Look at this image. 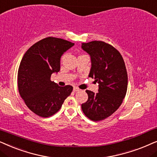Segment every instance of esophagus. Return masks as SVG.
Masks as SVG:
<instances>
[{"label":"esophagus","instance_id":"34e87169","mask_svg":"<svg viewBox=\"0 0 157 157\" xmlns=\"http://www.w3.org/2000/svg\"><path fill=\"white\" fill-rule=\"evenodd\" d=\"M73 90H74V92H77V91H80V90L78 88V87H74V88H73Z\"/></svg>","mask_w":157,"mask_h":157}]
</instances>
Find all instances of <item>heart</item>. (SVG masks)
<instances>
[{"mask_svg": "<svg viewBox=\"0 0 157 157\" xmlns=\"http://www.w3.org/2000/svg\"><path fill=\"white\" fill-rule=\"evenodd\" d=\"M65 56H66V54H64V55L62 56V61H63L64 58H65Z\"/></svg>", "mask_w": 157, "mask_h": 157, "instance_id": "obj_1", "label": "heart"}]
</instances>
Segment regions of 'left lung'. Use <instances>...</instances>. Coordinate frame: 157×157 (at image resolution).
<instances>
[{"instance_id":"obj_1","label":"left lung","mask_w":157,"mask_h":157,"mask_svg":"<svg viewBox=\"0 0 157 157\" xmlns=\"http://www.w3.org/2000/svg\"><path fill=\"white\" fill-rule=\"evenodd\" d=\"M82 49L90 54L89 77L98 83V93L86 90L87 102L82 110L89 119L99 121L116 112L122 103L128 87V75L122 56L116 48L101 41L82 43Z\"/></svg>"}]
</instances>
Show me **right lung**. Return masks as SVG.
Returning <instances> with one entry per match:
<instances>
[{
	"mask_svg": "<svg viewBox=\"0 0 157 157\" xmlns=\"http://www.w3.org/2000/svg\"><path fill=\"white\" fill-rule=\"evenodd\" d=\"M72 46L74 43L50 36L35 43L24 54L18 71V92L37 116H53L72 93V86H59L51 81V75L60 70V58Z\"/></svg>",
	"mask_w": 157,
	"mask_h": 157,
	"instance_id": "right-lung-1",
	"label": "right lung"
}]
</instances>
